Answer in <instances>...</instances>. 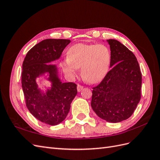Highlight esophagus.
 <instances>
[{
    "instance_id": "34e87169",
    "label": "esophagus",
    "mask_w": 160,
    "mask_h": 160,
    "mask_svg": "<svg viewBox=\"0 0 160 160\" xmlns=\"http://www.w3.org/2000/svg\"><path fill=\"white\" fill-rule=\"evenodd\" d=\"M83 89V86L80 85L79 84L77 85V91L80 92V91H81V90Z\"/></svg>"
}]
</instances>
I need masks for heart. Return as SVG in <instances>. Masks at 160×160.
Returning <instances> with one entry per match:
<instances>
[{"mask_svg":"<svg viewBox=\"0 0 160 160\" xmlns=\"http://www.w3.org/2000/svg\"><path fill=\"white\" fill-rule=\"evenodd\" d=\"M111 51L103 44L77 43L70 47L67 57L62 62V69L69 78L77 75L81 67V75L85 81L96 83L102 80L109 71Z\"/></svg>","mask_w":160,"mask_h":160,"instance_id":"obj_1","label":"heart"}]
</instances>
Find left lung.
<instances>
[{"label":"left lung","instance_id":"8db88e82","mask_svg":"<svg viewBox=\"0 0 160 160\" xmlns=\"http://www.w3.org/2000/svg\"><path fill=\"white\" fill-rule=\"evenodd\" d=\"M111 70L93 88L91 108L99 118L119 123L130 118L141 99L142 73L136 57L119 41L107 40Z\"/></svg>","mask_w":160,"mask_h":160}]
</instances>
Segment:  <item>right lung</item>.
<instances>
[{
    "label": "right lung",
    "mask_w": 160,
    "mask_h": 160,
    "mask_svg": "<svg viewBox=\"0 0 160 160\" xmlns=\"http://www.w3.org/2000/svg\"><path fill=\"white\" fill-rule=\"evenodd\" d=\"M70 42L68 39L43 40L29 50L22 63L21 82L27 107L35 118L51 125L65 120L77 93V85L62 83L57 65L48 64L59 59ZM45 74L52 85L44 92L38 88L36 79Z\"/></svg>",
    "instance_id": "add662e5"
}]
</instances>
